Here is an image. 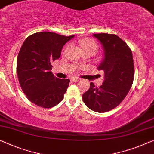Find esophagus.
I'll return each mask as SVG.
<instances>
[{
    "instance_id": "34e87169",
    "label": "esophagus",
    "mask_w": 154,
    "mask_h": 154,
    "mask_svg": "<svg viewBox=\"0 0 154 154\" xmlns=\"http://www.w3.org/2000/svg\"><path fill=\"white\" fill-rule=\"evenodd\" d=\"M80 79H77V78H72V79H71V80H72V82H78L79 81Z\"/></svg>"
}]
</instances>
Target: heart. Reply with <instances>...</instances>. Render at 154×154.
Masks as SVG:
<instances>
[{
	"mask_svg": "<svg viewBox=\"0 0 154 154\" xmlns=\"http://www.w3.org/2000/svg\"><path fill=\"white\" fill-rule=\"evenodd\" d=\"M80 45L82 47L84 52H88L92 55L96 54L98 50V46L95 41L91 39H85L80 42Z\"/></svg>",
	"mask_w": 154,
	"mask_h": 154,
	"instance_id": "b5f03b06",
	"label": "heart"
}]
</instances>
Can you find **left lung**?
I'll use <instances>...</instances> for the list:
<instances>
[{
    "label": "left lung",
    "mask_w": 154,
    "mask_h": 154,
    "mask_svg": "<svg viewBox=\"0 0 154 154\" xmlns=\"http://www.w3.org/2000/svg\"><path fill=\"white\" fill-rule=\"evenodd\" d=\"M93 36L103 49V58L97 68L104 72V81L100 87L91 82L82 100L92 111L103 113L117 107L131 89L134 77L133 56L126 42L116 35L103 33Z\"/></svg>",
    "instance_id": "obj_1"
}]
</instances>
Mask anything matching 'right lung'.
<instances>
[{
  "label": "right lung",
  "mask_w": 154,
  "mask_h": 154,
  "mask_svg": "<svg viewBox=\"0 0 154 154\" xmlns=\"http://www.w3.org/2000/svg\"><path fill=\"white\" fill-rule=\"evenodd\" d=\"M74 37L42 32L23 42L17 58V75L23 92L35 105L51 108L63 100L70 80L54 76L51 63L60 58L63 47Z\"/></svg>",
  "instance_id": "add662e5"
}]
</instances>
